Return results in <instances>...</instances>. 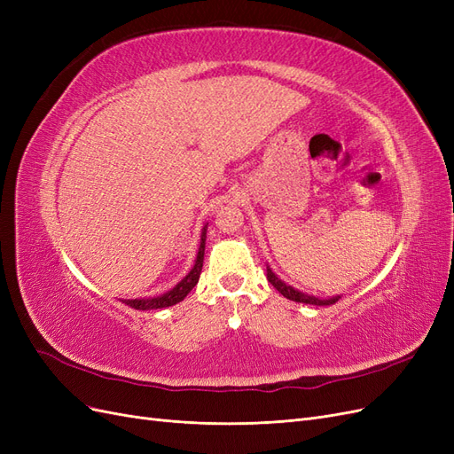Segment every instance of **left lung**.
<instances>
[{"label":"left lung","instance_id":"obj_1","mask_svg":"<svg viewBox=\"0 0 454 454\" xmlns=\"http://www.w3.org/2000/svg\"><path fill=\"white\" fill-rule=\"evenodd\" d=\"M267 280L277 287V290L290 301H295V303H305V305H314V307H329V305H335L337 301L340 299V295L335 297H318V295H310L297 290V287L286 284L284 280L278 278V274H274L272 269L267 265Z\"/></svg>","mask_w":454,"mask_h":454}]
</instances>
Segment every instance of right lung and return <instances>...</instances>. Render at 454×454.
Segmentation results:
<instances>
[{
	"label": "right lung",
	"mask_w": 454,
	"mask_h": 454,
	"mask_svg": "<svg viewBox=\"0 0 454 454\" xmlns=\"http://www.w3.org/2000/svg\"><path fill=\"white\" fill-rule=\"evenodd\" d=\"M206 231H208V223H204L202 232H200V246H199V254L195 259V265L191 269L185 277L177 282L172 290L164 292L155 297H144V299H122V303L136 309V310H155V309H167L176 303H180L187 297V294L193 290L199 282V277L202 272V263H204V248H206Z\"/></svg>",
	"instance_id": "right-lung-1"
}]
</instances>
